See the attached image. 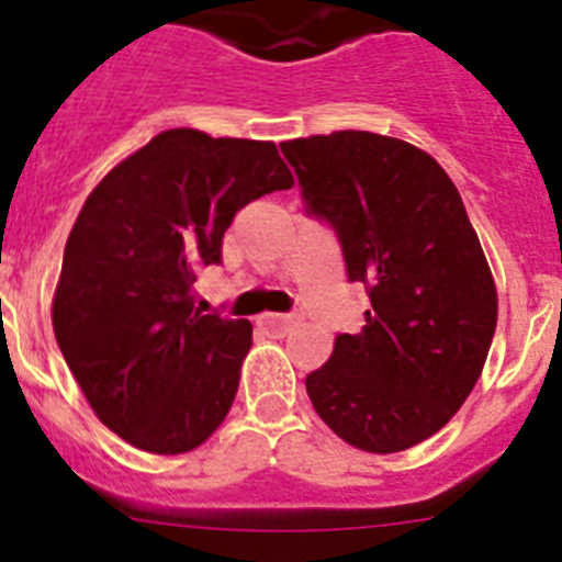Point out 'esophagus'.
I'll list each match as a JSON object with an SVG mask.
<instances>
[{
	"mask_svg": "<svg viewBox=\"0 0 562 562\" xmlns=\"http://www.w3.org/2000/svg\"><path fill=\"white\" fill-rule=\"evenodd\" d=\"M258 324L270 331H286L292 324H295V321H292V315H272V312H267V315H261V321H258Z\"/></svg>",
	"mask_w": 562,
	"mask_h": 562,
	"instance_id": "obj_1",
	"label": "esophagus"
}]
</instances>
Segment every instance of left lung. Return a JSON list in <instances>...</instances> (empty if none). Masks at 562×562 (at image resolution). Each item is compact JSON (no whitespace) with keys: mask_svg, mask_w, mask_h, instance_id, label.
<instances>
[{"mask_svg":"<svg viewBox=\"0 0 562 562\" xmlns=\"http://www.w3.org/2000/svg\"><path fill=\"white\" fill-rule=\"evenodd\" d=\"M304 211L335 231L369 292L360 335L306 376L317 416L351 448L408 450L450 422L484 369L498 295L445 168L396 137L331 132L281 143Z\"/></svg>","mask_w":562,"mask_h":562,"instance_id":"obj_1","label":"left lung"}]
</instances>
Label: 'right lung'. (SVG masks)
Listing matches in <instances>:
<instances>
[{"label":"right lung","instance_id":"obj_1","mask_svg":"<svg viewBox=\"0 0 562 562\" xmlns=\"http://www.w3.org/2000/svg\"><path fill=\"white\" fill-rule=\"evenodd\" d=\"M292 188L276 146L168 128L89 193L53 301L58 349L98 419L134 448H200L231 411L250 321L193 306L196 272L252 200Z\"/></svg>","mask_w":562,"mask_h":562}]
</instances>
